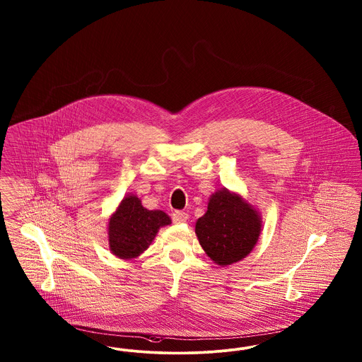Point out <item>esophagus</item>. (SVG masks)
Instances as JSON below:
<instances>
[{"instance_id":"esophagus-1","label":"esophagus","mask_w":362,"mask_h":362,"mask_svg":"<svg viewBox=\"0 0 362 362\" xmlns=\"http://www.w3.org/2000/svg\"><path fill=\"white\" fill-rule=\"evenodd\" d=\"M188 219L187 213H185V211H174L173 213V221H174V223H183V222H186Z\"/></svg>"}]
</instances>
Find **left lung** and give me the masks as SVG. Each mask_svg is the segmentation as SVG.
Masks as SVG:
<instances>
[{
    "mask_svg": "<svg viewBox=\"0 0 362 362\" xmlns=\"http://www.w3.org/2000/svg\"><path fill=\"white\" fill-rule=\"evenodd\" d=\"M260 232L257 211L228 189L211 195L206 214L195 225L203 250L218 265L243 260L256 245Z\"/></svg>",
    "mask_w": 362,
    "mask_h": 362,
    "instance_id": "left-lung-1",
    "label": "left lung"
}]
</instances>
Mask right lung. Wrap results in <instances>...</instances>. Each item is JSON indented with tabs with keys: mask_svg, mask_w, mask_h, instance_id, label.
<instances>
[{
	"mask_svg": "<svg viewBox=\"0 0 362 362\" xmlns=\"http://www.w3.org/2000/svg\"><path fill=\"white\" fill-rule=\"evenodd\" d=\"M170 223L164 211L146 210L137 197H125L109 219L110 250L119 259H134L151 245L160 228Z\"/></svg>",
	"mask_w": 362,
	"mask_h": 362,
	"instance_id": "add662e5",
	"label": "right lung"
}]
</instances>
